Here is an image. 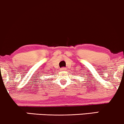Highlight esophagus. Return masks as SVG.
Masks as SVG:
<instances>
[{"label": "esophagus", "mask_w": 124, "mask_h": 124, "mask_svg": "<svg viewBox=\"0 0 124 124\" xmlns=\"http://www.w3.org/2000/svg\"><path fill=\"white\" fill-rule=\"evenodd\" d=\"M66 68H62V69H61V70H62V71H65V70H66Z\"/></svg>", "instance_id": "34e87169"}]
</instances>
